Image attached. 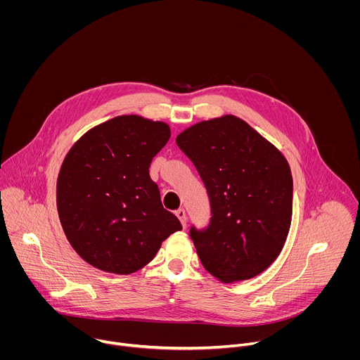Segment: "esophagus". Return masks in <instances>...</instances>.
<instances>
[{
  "label": "esophagus",
  "instance_id": "34e87169",
  "mask_svg": "<svg viewBox=\"0 0 360 360\" xmlns=\"http://www.w3.org/2000/svg\"><path fill=\"white\" fill-rule=\"evenodd\" d=\"M176 217L179 218V221H181V224H182V226H184V228H186L188 219H186V212H185V210H178V211H176Z\"/></svg>",
  "mask_w": 360,
  "mask_h": 360
}]
</instances>
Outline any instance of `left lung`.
Listing matches in <instances>:
<instances>
[{"instance_id": "8db88e82", "label": "left lung", "mask_w": 360, "mask_h": 360, "mask_svg": "<svg viewBox=\"0 0 360 360\" xmlns=\"http://www.w3.org/2000/svg\"><path fill=\"white\" fill-rule=\"evenodd\" d=\"M176 143L211 202L208 228H191L203 268L225 283L262 274L279 256L292 221L293 181L283 153L235 115L198 122Z\"/></svg>"}]
</instances>
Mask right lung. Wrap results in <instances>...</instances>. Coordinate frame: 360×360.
Masks as SVG:
<instances>
[{
  "label": "right lung",
  "instance_id": "right-lung-1",
  "mask_svg": "<svg viewBox=\"0 0 360 360\" xmlns=\"http://www.w3.org/2000/svg\"><path fill=\"white\" fill-rule=\"evenodd\" d=\"M169 138L162 121L121 115L91 128L68 150L57 210L68 242L94 268L134 274L182 229L149 176L152 158Z\"/></svg>",
  "mask_w": 360,
  "mask_h": 360
}]
</instances>
